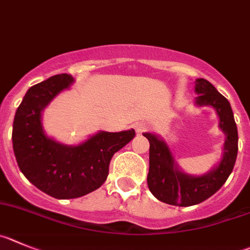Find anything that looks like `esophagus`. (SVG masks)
I'll list each match as a JSON object with an SVG mask.
<instances>
[{
	"instance_id": "obj_1",
	"label": "esophagus",
	"mask_w": 250,
	"mask_h": 250,
	"mask_svg": "<svg viewBox=\"0 0 250 250\" xmlns=\"http://www.w3.org/2000/svg\"><path fill=\"white\" fill-rule=\"evenodd\" d=\"M146 128H148V125H146V123H136V125H134V129H136L137 134H141V133H143Z\"/></svg>"
}]
</instances>
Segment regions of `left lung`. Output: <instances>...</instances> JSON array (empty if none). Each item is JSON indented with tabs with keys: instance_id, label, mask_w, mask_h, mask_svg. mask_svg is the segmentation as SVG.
<instances>
[{
	"instance_id": "obj_1",
	"label": "left lung",
	"mask_w": 250,
	"mask_h": 250,
	"mask_svg": "<svg viewBox=\"0 0 250 250\" xmlns=\"http://www.w3.org/2000/svg\"><path fill=\"white\" fill-rule=\"evenodd\" d=\"M193 104L212 107L220 118L218 127L225 133L222 158L208 172L191 175L183 171L162 137L144 133L149 144V172L146 183L150 192L159 201L174 206L188 207L201 204L220 190L234 167L238 153V130L232 107L223 95L205 79H196Z\"/></svg>"
}]
</instances>
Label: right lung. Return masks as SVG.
<instances>
[{
	"label": "right lung",
	"mask_w": 250,
	"mask_h": 250,
	"mask_svg": "<svg viewBox=\"0 0 250 250\" xmlns=\"http://www.w3.org/2000/svg\"><path fill=\"white\" fill-rule=\"evenodd\" d=\"M74 81L71 75L60 74L32 86L13 121V151L21 171L36 188L59 200L76 199L97 190L106 181L113 154L136 134L134 129L100 130L76 146L46 136L43 111Z\"/></svg>",
	"instance_id": "1"
}]
</instances>
